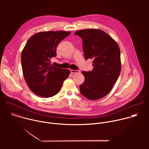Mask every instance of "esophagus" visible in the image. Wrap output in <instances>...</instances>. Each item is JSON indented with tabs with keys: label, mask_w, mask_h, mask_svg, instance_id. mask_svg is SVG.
I'll use <instances>...</instances> for the list:
<instances>
[{
	"label": "esophagus",
	"mask_w": 149,
	"mask_h": 149,
	"mask_svg": "<svg viewBox=\"0 0 149 149\" xmlns=\"http://www.w3.org/2000/svg\"><path fill=\"white\" fill-rule=\"evenodd\" d=\"M71 73V74H76V73H79V70H70Z\"/></svg>",
	"instance_id": "obj_1"
}]
</instances>
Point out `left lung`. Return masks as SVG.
I'll return each instance as SVG.
<instances>
[{
    "instance_id": "1",
    "label": "left lung",
    "mask_w": 149,
    "mask_h": 149,
    "mask_svg": "<svg viewBox=\"0 0 149 149\" xmlns=\"http://www.w3.org/2000/svg\"><path fill=\"white\" fill-rule=\"evenodd\" d=\"M82 39L86 59H93L91 71H82L84 82L79 86L82 95L90 100L107 95L121 72L120 50L109 34L98 29L79 30L75 33Z\"/></svg>"
}]
</instances>
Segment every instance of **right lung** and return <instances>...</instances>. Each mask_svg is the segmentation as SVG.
Segmentation results:
<instances>
[{
    "label": "right lung",
    "instance_id": "right-lung-1",
    "mask_svg": "<svg viewBox=\"0 0 149 149\" xmlns=\"http://www.w3.org/2000/svg\"><path fill=\"white\" fill-rule=\"evenodd\" d=\"M71 33L62 31L40 32L27 41L21 54L25 80L35 94L49 98L58 94L70 74V70L53 67L51 58L56 56V47Z\"/></svg>",
    "mask_w": 149,
    "mask_h": 149
}]
</instances>
